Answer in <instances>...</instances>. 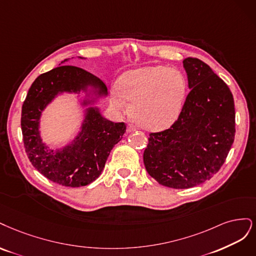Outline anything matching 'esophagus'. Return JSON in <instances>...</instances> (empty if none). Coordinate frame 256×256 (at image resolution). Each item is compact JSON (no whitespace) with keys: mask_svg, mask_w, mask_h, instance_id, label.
I'll use <instances>...</instances> for the list:
<instances>
[{"mask_svg":"<svg viewBox=\"0 0 256 256\" xmlns=\"http://www.w3.org/2000/svg\"><path fill=\"white\" fill-rule=\"evenodd\" d=\"M137 128H136V126L134 124H128V128H126V132H128V133H132V132H135Z\"/></svg>","mask_w":256,"mask_h":256,"instance_id":"esophagus-1","label":"esophagus"}]
</instances>
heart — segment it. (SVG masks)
<instances>
[{"label":"heart","instance_id":"b5f03b06","mask_svg":"<svg viewBox=\"0 0 256 256\" xmlns=\"http://www.w3.org/2000/svg\"><path fill=\"white\" fill-rule=\"evenodd\" d=\"M186 84L182 74L162 66L144 67L122 74L112 104L117 110L132 102L130 118L140 126L152 130L167 128L182 110Z\"/></svg>","mask_w":256,"mask_h":256}]
</instances>
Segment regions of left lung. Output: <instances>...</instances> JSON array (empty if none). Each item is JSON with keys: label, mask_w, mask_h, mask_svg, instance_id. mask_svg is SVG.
<instances>
[{"label": "left lung", "mask_w": 256, "mask_h": 256, "mask_svg": "<svg viewBox=\"0 0 256 256\" xmlns=\"http://www.w3.org/2000/svg\"><path fill=\"white\" fill-rule=\"evenodd\" d=\"M188 94L178 120L150 133L144 152L148 173L160 185L190 188L212 178L224 164L235 138L234 98L204 62L183 60Z\"/></svg>", "instance_id": "1"}]
</instances>
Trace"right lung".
<instances>
[{"label":"right lung","mask_w":256,"mask_h":256,"mask_svg":"<svg viewBox=\"0 0 256 256\" xmlns=\"http://www.w3.org/2000/svg\"><path fill=\"white\" fill-rule=\"evenodd\" d=\"M88 86L94 88L98 96L107 94L105 84L92 73L76 66H60L40 74L22 105L21 130L28 158L41 174L62 186L80 187L92 183L126 130L124 122L107 120L96 107H89L82 130L73 142L62 150L48 149L38 130L44 107L60 92H80ZM89 103L92 101H85L84 105Z\"/></svg>","instance_id":"1"}]
</instances>
